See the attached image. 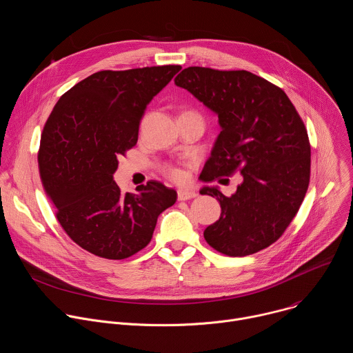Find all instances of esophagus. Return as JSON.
Listing matches in <instances>:
<instances>
[{"instance_id":"obj_1","label":"esophagus","mask_w":353,"mask_h":353,"mask_svg":"<svg viewBox=\"0 0 353 353\" xmlns=\"http://www.w3.org/2000/svg\"><path fill=\"white\" fill-rule=\"evenodd\" d=\"M177 196H179V201H187V199L195 198V196H196V192L192 191V190H190V188H179Z\"/></svg>"}]
</instances>
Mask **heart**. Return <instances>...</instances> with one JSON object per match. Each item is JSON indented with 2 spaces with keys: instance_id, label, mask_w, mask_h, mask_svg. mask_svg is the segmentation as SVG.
I'll return each mask as SVG.
<instances>
[{
  "instance_id": "b5f03b06",
  "label": "heart",
  "mask_w": 353,
  "mask_h": 353,
  "mask_svg": "<svg viewBox=\"0 0 353 353\" xmlns=\"http://www.w3.org/2000/svg\"><path fill=\"white\" fill-rule=\"evenodd\" d=\"M165 173L174 181H183L185 174H184V170L180 169V168H176V166H168L165 168Z\"/></svg>"
}]
</instances>
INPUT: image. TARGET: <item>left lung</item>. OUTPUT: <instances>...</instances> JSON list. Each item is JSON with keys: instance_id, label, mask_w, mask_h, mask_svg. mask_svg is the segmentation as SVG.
Instances as JSON below:
<instances>
[{"instance_id": "1", "label": "left lung", "mask_w": 353, "mask_h": 353, "mask_svg": "<svg viewBox=\"0 0 353 353\" xmlns=\"http://www.w3.org/2000/svg\"><path fill=\"white\" fill-rule=\"evenodd\" d=\"M174 83L214 112L222 128L199 179L243 177L232 196L201 188L222 210L204 237L222 254H254L282 236L303 203L310 181L306 127L281 88L244 70L188 67Z\"/></svg>"}]
</instances>
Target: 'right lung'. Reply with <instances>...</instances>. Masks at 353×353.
Segmentation results:
<instances>
[{
    "label": "right lung",
    "instance_id": "right-lung-1",
    "mask_svg": "<svg viewBox=\"0 0 353 353\" xmlns=\"http://www.w3.org/2000/svg\"><path fill=\"white\" fill-rule=\"evenodd\" d=\"M180 70L94 72L60 97L44 124L37 155L43 187L65 233L94 256H134L176 203L177 192L155 180L123 194L113 174L138 141L146 106Z\"/></svg>",
    "mask_w": 353,
    "mask_h": 353
}]
</instances>
